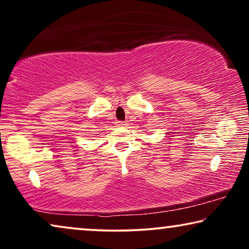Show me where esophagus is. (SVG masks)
<instances>
[{"mask_svg": "<svg viewBox=\"0 0 249 249\" xmlns=\"http://www.w3.org/2000/svg\"><path fill=\"white\" fill-rule=\"evenodd\" d=\"M118 125H119V127H124V125H125V122H122V121L118 122Z\"/></svg>", "mask_w": 249, "mask_h": 249, "instance_id": "34e87169", "label": "esophagus"}]
</instances>
